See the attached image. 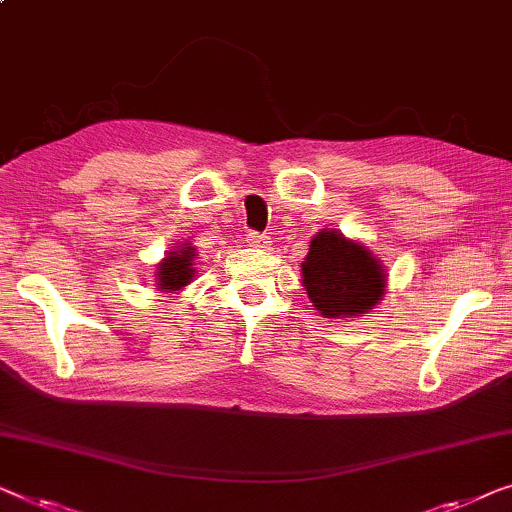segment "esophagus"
Masks as SVG:
<instances>
[{
    "mask_svg": "<svg viewBox=\"0 0 512 512\" xmlns=\"http://www.w3.org/2000/svg\"><path fill=\"white\" fill-rule=\"evenodd\" d=\"M247 242L256 249H268L270 247V238H268V235H261V233H249Z\"/></svg>",
    "mask_w": 512,
    "mask_h": 512,
    "instance_id": "obj_1",
    "label": "esophagus"
}]
</instances>
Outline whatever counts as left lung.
<instances>
[{
	"instance_id": "8db88e82",
	"label": "left lung",
	"mask_w": 512,
	"mask_h": 512,
	"mask_svg": "<svg viewBox=\"0 0 512 512\" xmlns=\"http://www.w3.org/2000/svg\"><path fill=\"white\" fill-rule=\"evenodd\" d=\"M302 284L321 316L353 318L379 305L385 272L367 247L325 228L311 238L302 261Z\"/></svg>"
}]
</instances>
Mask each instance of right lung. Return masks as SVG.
<instances>
[{
    "label": "right lung",
    "instance_id": "right-lung-1",
    "mask_svg": "<svg viewBox=\"0 0 512 512\" xmlns=\"http://www.w3.org/2000/svg\"><path fill=\"white\" fill-rule=\"evenodd\" d=\"M194 261H196V249L191 244L168 251V256L157 265V286L161 291L173 293L180 291L194 279Z\"/></svg>",
    "mask_w": 512,
    "mask_h": 512
}]
</instances>
